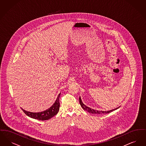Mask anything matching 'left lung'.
I'll return each instance as SVG.
<instances>
[{
  "label": "left lung",
  "instance_id": "8db88e82",
  "mask_svg": "<svg viewBox=\"0 0 146 146\" xmlns=\"http://www.w3.org/2000/svg\"><path fill=\"white\" fill-rule=\"evenodd\" d=\"M79 103L80 106H82V107L83 108V109L85 111H88L90 113L92 114H104V113H109L111 111H113L114 110H117L119 107L115 108V109H114V110H112L111 111H97V110H93V109H91L90 108L86 106L85 104H84L82 102V100H81V98L79 97Z\"/></svg>",
  "mask_w": 146,
  "mask_h": 146
}]
</instances>
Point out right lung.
<instances>
[{
	"mask_svg": "<svg viewBox=\"0 0 146 146\" xmlns=\"http://www.w3.org/2000/svg\"><path fill=\"white\" fill-rule=\"evenodd\" d=\"M60 94H61V93L58 95L54 104H53L48 110H47L46 111H44L42 112H38V113H33V112L26 111L23 110L22 108H21V109L27 116L31 117V118H33L35 119L40 120H48L50 118L53 117L54 116H55L56 114H57V113L59 111V108H60L59 97L60 96Z\"/></svg>",
	"mask_w": 146,
	"mask_h": 146,
	"instance_id": "add662e5",
	"label": "right lung"
}]
</instances>
